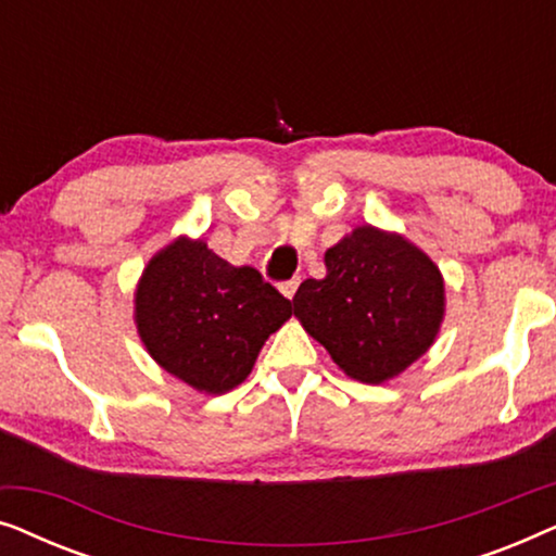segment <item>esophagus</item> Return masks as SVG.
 Masks as SVG:
<instances>
[{"instance_id":"obj_1","label":"esophagus","mask_w":556,"mask_h":556,"mask_svg":"<svg viewBox=\"0 0 556 556\" xmlns=\"http://www.w3.org/2000/svg\"><path fill=\"white\" fill-rule=\"evenodd\" d=\"M299 283H301V278H291V280H286V283H280V293H283L288 301H293L295 291H299Z\"/></svg>"}]
</instances>
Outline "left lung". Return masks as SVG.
I'll return each mask as SVG.
<instances>
[{
  "label": "left lung",
  "mask_w": 556,
  "mask_h": 556,
  "mask_svg": "<svg viewBox=\"0 0 556 556\" xmlns=\"http://www.w3.org/2000/svg\"><path fill=\"white\" fill-rule=\"evenodd\" d=\"M326 276L293 295V314L337 367L382 384L432 346L445 318V280L405 235L359 225L324 253Z\"/></svg>",
  "instance_id": "left-lung-1"
}]
</instances>
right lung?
I'll list each match as a JSON object with an SVG mask.
<instances>
[{
    "instance_id": "add662e5",
    "label": "right lung",
    "mask_w": 556,
    "mask_h": 556,
    "mask_svg": "<svg viewBox=\"0 0 556 556\" xmlns=\"http://www.w3.org/2000/svg\"><path fill=\"white\" fill-rule=\"evenodd\" d=\"M291 314V301L255 268L230 265L187 235L151 257L134 293L136 331L151 359L204 394L245 382Z\"/></svg>"
}]
</instances>
